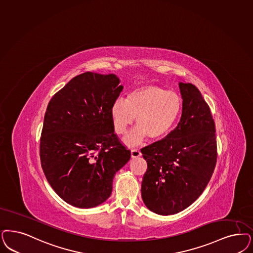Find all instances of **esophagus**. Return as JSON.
Segmentation results:
<instances>
[{"label": "esophagus", "mask_w": 253, "mask_h": 253, "mask_svg": "<svg viewBox=\"0 0 253 253\" xmlns=\"http://www.w3.org/2000/svg\"><path fill=\"white\" fill-rule=\"evenodd\" d=\"M131 158H138L141 156V152H140L139 149H131Z\"/></svg>", "instance_id": "1"}]
</instances>
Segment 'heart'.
<instances>
[{"label": "heart", "mask_w": 253, "mask_h": 253, "mask_svg": "<svg viewBox=\"0 0 253 253\" xmlns=\"http://www.w3.org/2000/svg\"><path fill=\"white\" fill-rule=\"evenodd\" d=\"M182 106V98L177 92L154 84L144 85L130 92L126 101L118 99L112 105L114 130L119 134L125 133L136 118L137 127L124 139L126 144H139L147 136L152 141L162 139L177 122Z\"/></svg>", "instance_id": "1"}]
</instances>
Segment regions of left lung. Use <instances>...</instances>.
Masks as SVG:
<instances>
[{
    "instance_id": "obj_1",
    "label": "left lung",
    "mask_w": 253,
    "mask_h": 253,
    "mask_svg": "<svg viewBox=\"0 0 253 253\" xmlns=\"http://www.w3.org/2000/svg\"><path fill=\"white\" fill-rule=\"evenodd\" d=\"M183 99L180 122L166 138L141 149L148 169L141 194L159 215H173L190 207L206 187L217 162L215 122L199 89L179 82Z\"/></svg>"
}]
</instances>
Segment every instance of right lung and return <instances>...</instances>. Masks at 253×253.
<instances>
[{
  "instance_id": "1",
  "label": "right lung",
  "mask_w": 253,
  "mask_h": 253,
  "mask_svg": "<svg viewBox=\"0 0 253 253\" xmlns=\"http://www.w3.org/2000/svg\"><path fill=\"white\" fill-rule=\"evenodd\" d=\"M114 75L86 72L53 96L44 114L40 159L55 192L71 206L91 209L108 199L115 174L131 151L114 132L110 109L123 89Z\"/></svg>"
}]
</instances>
